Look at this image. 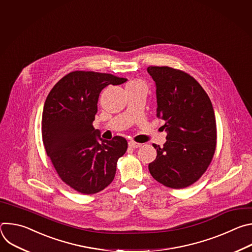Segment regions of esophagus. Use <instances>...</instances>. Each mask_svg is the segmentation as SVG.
Here are the masks:
<instances>
[{
	"label": "esophagus",
	"mask_w": 252,
	"mask_h": 252,
	"mask_svg": "<svg viewBox=\"0 0 252 252\" xmlns=\"http://www.w3.org/2000/svg\"><path fill=\"white\" fill-rule=\"evenodd\" d=\"M128 147L131 148V149H137V148L141 147V145H140V143H138V142H135V141H129L128 142Z\"/></svg>",
	"instance_id": "1"
}]
</instances>
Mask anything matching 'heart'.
Wrapping results in <instances>:
<instances>
[{
  "mask_svg": "<svg viewBox=\"0 0 252 252\" xmlns=\"http://www.w3.org/2000/svg\"><path fill=\"white\" fill-rule=\"evenodd\" d=\"M127 86H145V84L140 81H131L127 84Z\"/></svg>",
  "mask_w": 252,
  "mask_h": 252,
  "instance_id": "heart-1",
  "label": "heart"
}]
</instances>
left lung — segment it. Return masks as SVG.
<instances>
[{"instance_id": "obj_1", "label": "left lung", "mask_w": 252, "mask_h": 252, "mask_svg": "<svg viewBox=\"0 0 252 252\" xmlns=\"http://www.w3.org/2000/svg\"><path fill=\"white\" fill-rule=\"evenodd\" d=\"M156 83L157 117L165 122L162 148L149 169L157 182L184 189L205 172L217 147V123L212 103L202 87L189 74L169 66H149Z\"/></svg>"}]
</instances>
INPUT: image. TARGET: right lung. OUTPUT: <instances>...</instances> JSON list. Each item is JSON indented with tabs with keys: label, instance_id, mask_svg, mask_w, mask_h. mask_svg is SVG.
Returning a JSON list of instances; mask_svg holds the SVG:
<instances>
[{
	"label": "right lung",
	"instance_id": "right-lung-1",
	"mask_svg": "<svg viewBox=\"0 0 252 252\" xmlns=\"http://www.w3.org/2000/svg\"><path fill=\"white\" fill-rule=\"evenodd\" d=\"M126 81L76 70L62 78L47 96L42 117L44 146L62 181L78 192L93 194L105 189L114 181L118 159L126 152L125 137L102 139L93 126L102 89Z\"/></svg>",
	"mask_w": 252,
	"mask_h": 252
}]
</instances>
